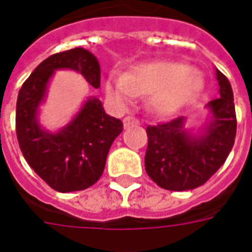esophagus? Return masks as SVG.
Returning <instances> with one entry per match:
<instances>
[{
	"instance_id": "34e87169",
	"label": "esophagus",
	"mask_w": 252,
	"mask_h": 252,
	"mask_svg": "<svg viewBox=\"0 0 252 252\" xmlns=\"http://www.w3.org/2000/svg\"><path fill=\"white\" fill-rule=\"evenodd\" d=\"M123 123H124V126H126V128H129V126H137V124H139V120L135 119L133 116H126L124 117Z\"/></svg>"
}]
</instances>
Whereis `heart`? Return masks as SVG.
<instances>
[{"mask_svg":"<svg viewBox=\"0 0 252 252\" xmlns=\"http://www.w3.org/2000/svg\"><path fill=\"white\" fill-rule=\"evenodd\" d=\"M204 87L203 76L191 65L178 61L140 63L123 76L105 83L108 97L128 105L139 94L150 93V105L156 113L168 116L193 101Z\"/></svg>","mask_w":252,"mask_h":252,"instance_id":"heart-1","label":"heart"}]
</instances>
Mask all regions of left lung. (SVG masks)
I'll return each mask as SVG.
<instances>
[{
  "label": "left lung",
  "mask_w": 252,
  "mask_h": 252,
  "mask_svg": "<svg viewBox=\"0 0 252 252\" xmlns=\"http://www.w3.org/2000/svg\"><path fill=\"white\" fill-rule=\"evenodd\" d=\"M215 72L219 98L206 105L208 117L200 128H187L184 116L147 126L145 171L164 189L188 191L202 186L232 150L236 135L234 93L224 74Z\"/></svg>",
  "instance_id": "left-lung-1"
}]
</instances>
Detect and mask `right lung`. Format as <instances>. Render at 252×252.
<instances>
[{
  "label": "right lung",
  "mask_w": 252,
  "mask_h": 252,
  "mask_svg": "<svg viewBox=\"0 0 252 252\" xmlns=\"http://www.w3.org/2000/svg\"><path fill=\"white\" fill-rule=\"evenodd\" d=\"M73 70L100 87L96 56L84 48L44 60L22 84L16 108V132L24 158L45 183L59 192L81 191L101 178L112 143L123 132L120 119L105 113L100 98L88 96L68 124L57 131L41 126V105L56 70Z\"/></svg>",
  "instance_id": "add662e5"
}]
</instances>
